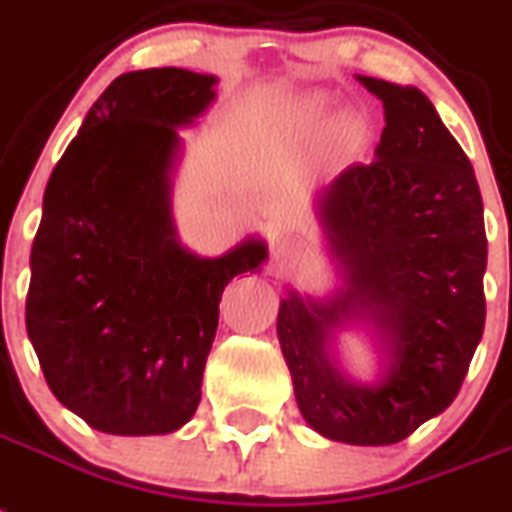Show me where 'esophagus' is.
<instances>
[{
	"mask_svg": "<svg viewBox=\"0 0 512 512\" xmlns=\"http://www.w3.org/2000/svg\"><path fill=\"white\" fill-rule=\"evenodd\" d=\"M272 256L277 261H287L293 259V256H298V243H295L293 238H287V235H274L272 238Z\"/></svg>",
	"mask_w": 512,
	"mask_h": 512,
	"instance_id": "34e87169",
	"label": "esophagus"
}]
</instances>
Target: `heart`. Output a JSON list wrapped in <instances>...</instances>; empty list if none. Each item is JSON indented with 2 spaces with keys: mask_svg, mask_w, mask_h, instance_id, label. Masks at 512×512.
Masks as SVG:
<instances>
[{
  "mask_svg": "<svg viewBox=\"0 0 512 512\" xmlns=\"http://www.w3.org/2000/svg\"><path fill=\"white\" fill-rule=\"evenodd\" d=\"M322 114H324V104L322 101H314V104H311V120H319ZM337 135H340L345 143L356 141L358 122L353 120V117H342V120L337 122Z\"/></svg>",
  "mask_w": 512,
  "mask_h": 512,
  "instance_id": "b5f03b06",
  "label": "heart"
}]
</instances>
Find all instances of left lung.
Returning <instances> with one entry per match:
<instances>
[{
  "label": "left lung",
  "instance_id": "obj_1",
  "mask_svg": "<svg viewBox=\"0 0 512 512\" xmlns=\"http://www.w3.org/2000/svg\"><path fill=\"white\" fill-rule=\"evenodd\" d=\"M384 104L377 159L350 164L319 198L345 287L327 303L287 293L277 314L295 400L316 432L395 445L458 395L484 332L487 232L474 167L418 88L358 75ZM363 318L391 353L379 385L328 356L334 329Z\"/></svg>",
  "mask_w": 512,
  "mask_h": 512
}]
</instances>
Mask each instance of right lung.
<instances>
[{
	"label": "right lung",
	"instance_id": "obj_1",
	"mask_svg": "<svg viewBox=\"0 0 512 512\" xmlns=\"http://www.w3.org/2000/svg\"><path fill=\"white\" fill-rule=\"evenodd\" d=\"M214 83L183 67L114 78L46 185L25 327L54 398L99 432L146 437L190 421L222 290L266 259L261 240L219 259L177 243V128L206 112Z\"/></svg>",
	"mask_w": 512,
	"mask_h": 512
}]
</instances>
